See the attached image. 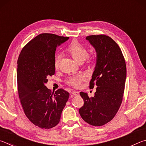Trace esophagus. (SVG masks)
<instances>
[{"label":"esophagus","mask_w":146,"mask_h":146,"mask_svg":"<svg viewBox=\"0 0 146 146\" xmlns=\"http://www.w3.org/2000/svg\"><path fill=\"white\" fill-rule=\"evenodd\" d=\"M71 94H72L73 95H75V96L79 95V93L78 92V91H73L72 92H71Z\"/></svg>","instance_id":"esophagus-1"}]
</instances>
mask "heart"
<instances>
[{
	"instance_id": "1",
	"label": "heart",
	"mask_w": 146,
	"mask_h": 146,
	"mask_svg": "<svg viewBox=\"0 0 146 146\" xmlns=\"http://www.w3.org/2000/svg\"><path fill=\"white\" fill-rule=\"evenodd\" d=\"M66 52L78 64H82L88 56V51L87 48L76 40H74L70 44V45L66 49ZM60 56L56 55L54 58V66L55 69L58 68L59 65H60ZM93 61L94 58L91 57L89 59L88 62L92 63ZM83 80L84 77L82 76H74V77L69 79L68 84L72 87L78 88L80 85V83Z\"/></svg>"
}]
</instances>
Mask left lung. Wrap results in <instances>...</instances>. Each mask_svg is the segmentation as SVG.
I'll list each match as a JSON object with an SVG mask.
<instances>
[{"mask_svg": "<svg viewBox=\"0 0 146 146\" xmlns=\"http://www.w3.org/2000/svg\"><path fill=\"white\" fill-rule=\"evenodd\" d=\"M97 53V62L90 88L96 85L93 97L80 92L84 106L79 109L82 119L94 126H101L111 120L119 110L124 92L126 66L122 51L110 36H86Z\"/></svg>", "mask_w": 146, "mask_h": 146, "instance_id": "1", "label": "left lung"}]
</instances>
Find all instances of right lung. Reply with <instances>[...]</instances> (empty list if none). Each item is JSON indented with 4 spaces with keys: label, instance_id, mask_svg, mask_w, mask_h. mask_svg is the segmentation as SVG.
Instances as JSON below:
<instances>
[{
    "label": "right lung",
    "instance_id": "1",
    "mask_svg": "<svg viewBox=\"0 0 146 146\" xmlns=\"http://www.w3.org/2000/svg\"><path fill=\"white\" fill-rule=\"evenodd\" d=\"M69 37L42 33L22 49L17 61L18 93L24 113L42 129H50L60 122L70 93L59 89L51 93L46 86L48 77L55 73L56 47Z\"/></svg>",
    "mask_w": 146,
    "mask_h": 146
}]
</instances>
